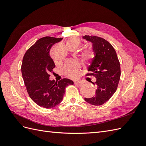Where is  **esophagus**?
<instances>
[{
  "label": "esophagus",
  "instance_id": "esophagus-1",
  "mask_svg": "<svg viewBox=\"0 0 146 146\" xmlns=\"http://www.w3.org/2000/svg\"><path fill=\"white\" fill-rule=\"evenodd\" d=\"M75 84H78V85H82L83 84V82H82V81H80V80H76L74 82Z\"/></svg>",
  "mask_w": 146,
  "mask_h": 146
}]
</instances>
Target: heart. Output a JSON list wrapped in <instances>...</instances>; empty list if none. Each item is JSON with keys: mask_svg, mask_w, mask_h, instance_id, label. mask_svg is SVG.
<instances>
[{"mask_svg": "<svg viewBox=\"0 0 146 146\" xmlns=\"http://www.w3.org/2000/svg\"><path fill=\"white\" fill-rule=\"evenodd\" d=\"M82 41L80 39L76 37L69 38L66 41V45L68 48L75 47L78 48L81 45ZM82 56L84 59L86 60H91L94 58L95 53L92 49H86L82 52ZM78 68V63L74 61H68L64 65L63 72L65 76L73 77L76 76Z\"/></svg>", "mask_w": 146, "mask_h": 146, "instance_id": "b5f03b06", "label": "heart"}]
</instances>
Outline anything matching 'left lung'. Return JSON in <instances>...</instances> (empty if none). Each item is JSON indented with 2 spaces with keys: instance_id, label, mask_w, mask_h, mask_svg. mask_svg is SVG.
<instances>
[{
  "instance_id": "obj_1",
  "label": "left lung",
  "mask_w": 146,
  "mask_h": 146,
  "mask_svg": "<svg viewBox=\"0 0 146 146\" xmlns=\"http://www.w3.org/2000/svg\"><path fill=\"white\" fill-rule=\"evenodd\" d=\"M92 43L95 53L86 76H93L96 78V95L91 98H85L88 103L99 106L103 105L116 92L121 77V68L116 50L109 42L102 38L85 35L82 37Z\"/></svg>"
}]
</instances>
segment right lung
<instances>
[{
	"mask_svg": "<svg viewBox=\"0 0 146 146\" xmlns=\"http://www.w3.org/2000/svg\"><path fill=\"white\" fill-rule=\"evenodd\" d=\"M63 38L46 36L40 38L25 54L21 66L23 80L30 98L39 106L52 108L63 100L66 87L72 80L63 78L58 82L49 79L55 64L49 52Z\"/></svg>",
	"mask_w": 146,
	"mask_h": 146,
	"instance_id": "add662e5",
	"label": "right lung"
}]
</instances>
